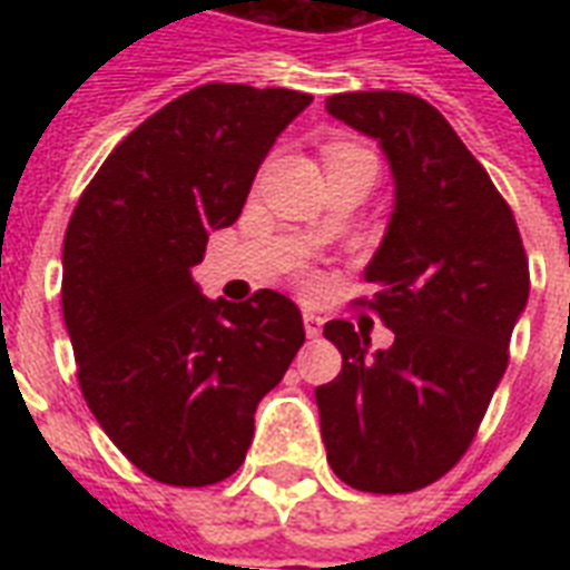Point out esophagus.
I'll return each mask as SVG.
<instances>
[{"label":"esophagus","mask_w":570,"mask_h":570,"mask_svg":"<svg viewBox=\"0 0 570 570\" xmlns=\"http://www.w3.org/2000/svg\"><path fill=\"white\" fill-rule=\"evenodd\" d=\"M304 331H307V337L316 340L322 334V316L316 313H304Z\"/></svg>","instance_id":"34e87169"}]
</instances>
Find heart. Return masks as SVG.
I'll use <instances>...</instances> for the list:
<instances>
[{"mask_svg": "<svg viewBox=\"0 0 570 570\" xmlns=\"http://www.w3.org/2000/svg\"><path fill=\"white\" fill-rule=\"evenodd\" d=\"M357 147H348V145H331L328 150H325V159H337V156H346V154H355Z\"/></svg>", "mask_w": 570, "mask_h": 570, "instance_id": "1", "label": "heart"}]
</instances>
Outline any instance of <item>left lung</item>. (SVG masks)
Wrapping results in <instances>:
<instances>
[{
  "instance_id": "1",
  "label": "left lung",
  "mask_w": 570,
  "mask_h": 570,
  "mask_svg": "<svg viewBox=\"0 0 570 570\" xmlns=\"http://www.w3.org/2000/svg\"><path fill=\"white\" fill-rule=\"evenodd\" d=\"M328 115L379 138L396 206L366 284L396 340L366 355L364 331L331 320L343 370L316 387L328 464L370 494H407L468 452L509 366L530 263L512 206L441 111L402 91L334 94ZM364 304V298H361Z\"/></svg>"
}]
</instances>
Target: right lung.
I'll use <instances>...</instances> for the list:
<instances>
[{"label":"right lung","instance_id":"obj_1","mask_svg":"<svg viewBox=\"0 0 570 570\" xmlns=\"http://www.w3.org/2000/svg\"><path fill=\"white\" fill-rule=\"evenodd\" d=\"M311 94L213 82L129 132L76 204L61 311L82 396L111 443L156 482L204 488L239 470L254 411L304 343L286 295L209 302L191 281L209 230Z\"/></svg>","mask_w":570,"mask_h":570}]
</instances>
